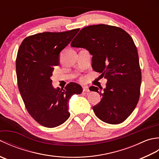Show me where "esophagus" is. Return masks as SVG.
I'll return each instance as SVG.
<instances>
[{"mask_svg":"<svg viewBox=\"0 0 159 159\" xmlns=\"http://www.w3.org/2000/svg\"><path fill=\"white\" fill-rule=\"evenodd\" d=\"M83 92H89V87L87 86H83Z\"/></svg>","mask_w":159,"mask_h":159,"instance_id":"1","label":"esophagus"}]
</instances>
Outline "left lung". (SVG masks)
Wrapping results in <instances>:
<instances>
[{
	"instance_id": "8db88e82",
	"label": "left lung",
	"mask_w": 159,
	"mask_h": 159,
	"mask_svg": "<svg viewBox=\"0 0 159 159\" xmlns=\"http://www.w3.org/2000/svg\"><path fill=\"white\" fill-rule=\"evenodd\" d=\"M71 46L88 50L93 70L107 79L102 92L97 87L89 88L102 96L93 107L96 116L108 124L123 122L135 109L140 96L141 72L133 38L117 26L91 25L80 30Z\"/></svg>"
}]
</instances>
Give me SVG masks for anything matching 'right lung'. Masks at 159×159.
<instances>
[{
    "label": "right lung",
    "instance_id": "right-lung-1",
    "mask_svg": "<svg viewBox=\"0 0 159 159\" xmlns=\"http://www.w3.org/2000/svg\"><path fill=\"white\" fill-rule=\"evenodd\" d=\"M79 29L60 33L43 32L23 40L17 54L16 67L20 95L29 113L37 122L55 128L68 119V102L82 87L70 83L65 88H54L50 77L59 65V54Z\"/></svg>",
    "mask_w": 159,
    "mask_h": 159
}]
</instances>
